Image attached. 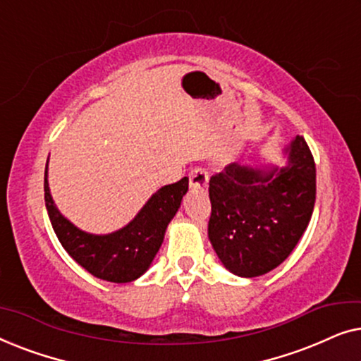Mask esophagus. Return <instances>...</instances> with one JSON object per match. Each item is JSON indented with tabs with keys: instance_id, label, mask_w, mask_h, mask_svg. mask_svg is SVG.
I'll use <instances>...</instances> for the list:
<instances>
[{
	"instance_id": "obj_1",
	"label": "esophagus",
	"mask_w": 361,
	"mask_h": 361,
	"mask_svg": "<svg viewBox=\"0 0 361 361\" xmlns=\"http://www.w3.org/2000/svg\"><path fill=\"white\" fill-rule=\"evenodd\" d=\"M207 184H209V172L202 169V167H195L189 174V185L194 190H205Z\"/></svg>"
}]
</instances>
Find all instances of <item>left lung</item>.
Here are the masks:
<instances>
[{
    "instance_id": "left-lung-1",
    "label": "left lung",
    "mask_w": 361,
    "mask_h": 361,
    "mask_svg": "<svg viewBox=\"0 0 361 361\" xmlns=\"http://www.w3.org/2000/svg\"><path fill=\"white\" fill-rule=\"evenodd\" d=\"M286 152L284 167L253 169L233 162L210 177V243L225 268L241 278L278 268L312 216V152L302 136H295Z\"/></svg>"
}]
</instances>
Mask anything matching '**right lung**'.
<instances>
[{
	"label": "right lung",
	"mask_w": 361,
	"mask_h": 361,
	"mask_svg": "<svg viewBox=\"0 0 361 361\" xmlns=\"http://www.w3.org/2000/svg\"><path fill=\"white\" fill-rule=\"evenodd\" d=\"M187 190L189 177H182L176 184L164 185L152 194L140 214L121 230L108 235H92L61 215L49 192L47 167L44 172L46 209L63 250L88 273L110 283H131L146 273Z\"/></svg>",
	"instance_id": "right-lung-1"
}]
</instances>
